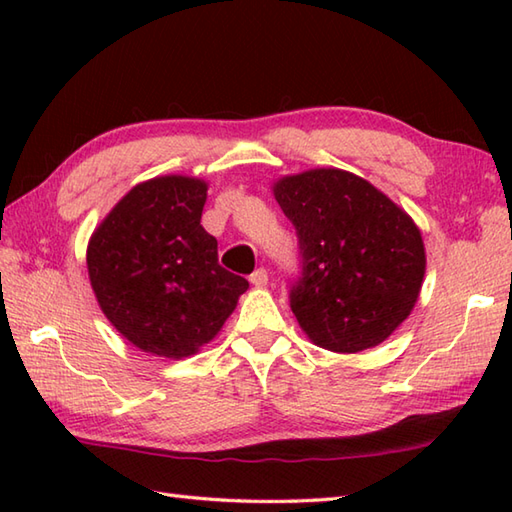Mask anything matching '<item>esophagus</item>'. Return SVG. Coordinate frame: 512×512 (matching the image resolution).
<instances>
[{"mask_svg": "<svg viewBox=\"0 0 512 512\" xmlns=\"http://www.w3.org/2000/svg\"><path fill=\"white\" fill-rule=\"evenodd\" d=\"M248 281H250V284H253V286H257V288H264V286L268 284V270H266V268H257L255 273L248 277Z\"/></svg>", "mask_w": 512, "mask_h": 512, "instance_id": "1", "label": "esophagus"}]
</instances>
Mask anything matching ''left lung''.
<instances>
[{
	"label": "left lung",
	"mask_w": 512,
	"mask_h": 512,
	"mask_svg": "<svg viewBox=\"0 0 512 512\" xmlns=\"http://www.w3.org/2000/svg\"><path fill=\"white\" fill-rule=\"evenodd\" d=\"M273 191L299 237L290 308L303 332L343 354L383 343L422 286L427 257L418 226L350 171L310 169L277 180Z\"/></svg>",
	"instance_id": "8db88e82"
}]
</instances>
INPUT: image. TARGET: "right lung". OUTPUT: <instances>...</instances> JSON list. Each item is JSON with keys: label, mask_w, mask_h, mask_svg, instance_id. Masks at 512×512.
Masks as SVG:
<instances>
[{"label": "right lung", "mask_w": 512, "mask_h": 512, "mask_svg": "<svg viewBox=\"0 0 512 512\" xmlns=\"http://www.w3.org/2000/svg\"><path fill=\"white\" fill-rule=\"evenodd\" d=\"M206 182L147 180L118 202L88 246V273L114 328L143 352L184 358L222 330L248 281L217 264L202 228Z\"/></svg>", "instance_id": "add662e5"}]
</instances>
